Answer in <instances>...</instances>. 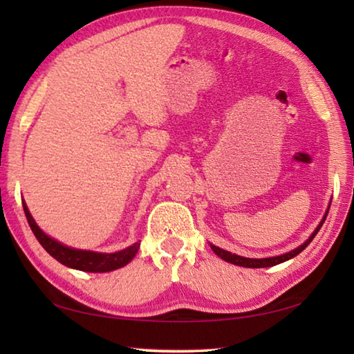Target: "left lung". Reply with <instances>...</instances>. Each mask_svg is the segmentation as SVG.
<instances>
[{"label":"left lung","instance_id":"obj_1","mask_svg":"<svg viewBox=\"0 0 354 354\" xmlns=\"http://www.w3.org/2000/svg\"><path fill=\"white\" fill-rule=\"evenodd\" d=\"M326 215H328V209H326L325 215H323V218H322V221L319 223V226L315 227L313 234L309 236V239H306V242L299 245V247H297L295 250L287 251V253H284V254L273 256V257H261V259H251V257H243V256H239V254H234V253H230V251H226V250H223V248L215 247V245H212V243H211V248H212V251H214L215 254H217L218 257H221V259L226 261V262L234 263V266H239V267H247V268H263V267H273V266H278V263H281V262H286V261L292 259V257H295L297 254L301 253V251L308 247V245L310 243V241H313V239L315 237L317 232H319V230L322 227V225L325 223Z\"/></svg>","mask_w":354,"mask_h":354}]
</instances>
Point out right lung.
Instances as JSON below:
<instances>
[{
    "label": "right lung",
    "instance_id": "add662e5",
    "mask_svg": "<svg viewBox=\"0 0 354 354\" xmlns=\"http://www.w3.org/2000/svg\"><path fill=\"white\" fill-rule=\"evenodd\" d=\"M23 209H25V215L28 218V223L31 226L34 236L37 237L41 247H44L48 253H50L56 261H59L64 266L75 270L81 272H91V273H106L122 268L133 261V257L139 251L140 243L136 242L131 247L115 251V253H100V251H91V250H77L71 248L57 242L56 239L50 237L40 230L39 225L35 223L31 212L26 206V203H23Z\"/></svg>",
    "mask_w": 354,
    "mask_h": 354
}]
</instances>
